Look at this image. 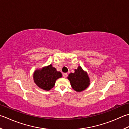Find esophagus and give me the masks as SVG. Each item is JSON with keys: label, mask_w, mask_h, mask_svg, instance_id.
Listing matches in <instances>:
<instances>
[{"label": "esophagus", "mask_w": 129, "mask_h": 129, "mask_svg": "<svg viewBox=\"0 0 129 129\" xmlns=\"http://www.w3.org/2000/svg\"><path fill=\"white\" fill-rule=\"evenodd\" d=\"M63 75V77L64 78H67L68 77V74L67 73H64V74H62Z\"/></svg>", "instance_id": "obj_1"}]
</instances>
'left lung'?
I'll return each mask as SVG.
<instances>
[{
    "label": "left lung",
    "mask_w": 129,
    "mask_h": 129,
    "mask_svg": "<svg viewBox=\"0 0 129 129\" xmlns=\"http://www.w3.org/2000/svg\"><path fill=\"white\" fill-rule=\"evenodd\" d=\"M73 89L77 92H81L85 90L89 85V78L86 72L80 67L75 69L74 73H70L68 77Z\"/></svg>",
    "instance_id": "8db88e82"
}]
</instances>
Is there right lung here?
I'll return each mask as SVG.
<instances>
[{
  "instance_id": "1",
  "label": "right lung",
  "mask_w": 129,
  "mask_h": 129,
  "mask_svg": "<svg viewBox=\"0 0 129 129\" xmlns=\"http://www.w3.org/2000/svg\"><path fill=\"white\" fill-rule=\"evenodd\" d=\"M61 77V73L56 71L52 65L37 70L34 74L35 83L38 87L45 90H49L54 87L56 80Z\"/></svg>"
}]
</instances>
